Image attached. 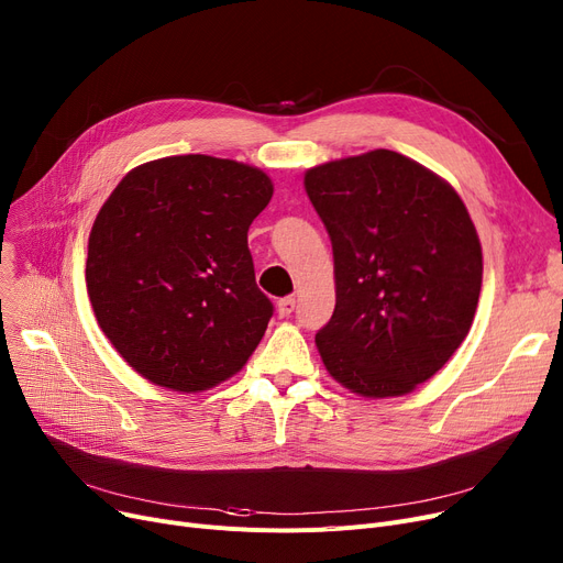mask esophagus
I'll return each instance as SVG.
<instances>
[{
  "instance_id": "34e87169",
  "label": "esophagus",
  "mask_w": 563,
  "mask_h": 563,
  "mask_svg": "<svg viewBox=\"0 0 563 563\" xmlns=\"http://www.w3.org/2000/svg\"><path fill=\"white\" fill-rule=\"evenodd\" d=\"M292 311H296V298H282L277 302V313L279 318H288Z\"/></svg>"
}]
</instances>
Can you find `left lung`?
I'll list each match as a JSON object with an SVG mask.
<instances>
[{
    "instance_id": "8db88e82",
    "label": "left lung",
    "mask_w": 563,
    "mask_h": 563,
    "mask_svg": "<svg viewBox=\"0 0 563 563\" xmlns=\"http://www.w3.org/2000/svg\"><path fill=\"white\" fill-rule=\"evenodd\" d=\"M305 187L334 252L320 357L362 396L412 391L456 353L476 311L484 258L465 203L387 148L313 167Z\"/></svg>"
}]
</instances>
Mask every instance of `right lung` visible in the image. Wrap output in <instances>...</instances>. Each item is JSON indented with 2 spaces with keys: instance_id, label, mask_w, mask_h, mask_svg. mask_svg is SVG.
I'll use <instances>...</instances> for the list:
<instances>
[{
  "instance_id": "add662e5",
  "label": "right lung",
  "mask_w": 563,
  "mask_h": 563,
  "mask_svg": "<svg viewBox=\"0 0 563 563\" xmlns=\"http://www.w3.org/2000/svg\"><path fill=\"white\" fill-rule=\"evenodd\" d=\"M271 199L261 169L174 155L132 169L102 203L89 298L104 336L146 380L203 391L245 366L275 311L247 247Z\"/></svg>"
}]
</instances>
